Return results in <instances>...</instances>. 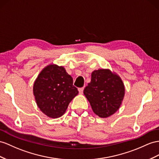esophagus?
<instances>
[{
    "instance_id": "34e87169",
    "label": "esophagus",
    "mask_w": 159,
    "mask_h": 159,
    "mask_svg": "<svg viewBox=\"0 0 159 159\" xmlns=\"http://www.w3.org/2000/svg\"><path fill=\"white\" fill-rule=\"evenodd\" d=\"M83 91H84V88L82 87V88H79V92L80 94H83Z\"/></svg>"
}]
</instances>
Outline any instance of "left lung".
Segmentation results:
<instances>
[{
	"label": "left lung",
	"mask_w": 159,
	"mask_h": 159,
	"mask_svg": "<svg viewBox=\"0 0 159 159\" xmlns=\"http://www.w3.org/2000/svg\"><path fill=\"white\" fill-rule=\"evenodd\" d=\"M83 93L93 112L105 118L118 110L124 97L125 87L118 75L109 69H99L92 72L91 83Z\"/></svg>",
	"instance_id": "8db88e82"
}]
</instances>
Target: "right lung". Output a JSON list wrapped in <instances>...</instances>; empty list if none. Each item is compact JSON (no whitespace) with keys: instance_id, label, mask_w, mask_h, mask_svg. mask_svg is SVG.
Returning <instances> with one entry per match:
<instances>
[{"instance_id":"1","label":"right lung","mask_w":159,"mask_h":159,"mask_svg":"<svg viewBox=\"0 0 159 159\" xmlns=\"http://www.w3.org/2000/svg\"><path fill=\"white\" fill-rule=\"evenodd\" d=\"M34 95L38 107L45 115L58 118L66 111L79 91L73 79L63 66L50 64L39 74L34 84Z\"/></svg>"}]
</instances>
